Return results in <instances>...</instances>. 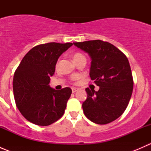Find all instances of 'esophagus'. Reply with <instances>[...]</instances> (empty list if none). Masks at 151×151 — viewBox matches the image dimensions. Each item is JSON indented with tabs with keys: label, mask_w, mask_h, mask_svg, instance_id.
<instances>
[{
	"label": "esophagus",
	"mask_w": 151,
	"mask_h": 151,
	"mask_svg": "<svg viewBox=\"0 0 151 151\" xmlns=\"http://www.w3.org/2000/svg\"><path fill=\"white\" fill-rule=\"evenodd\" d=\"M78 88H71V91H72V93H75L76 91H78Z\"/></svg>",
	"instance_id": "34e87169"
}]
</instances>
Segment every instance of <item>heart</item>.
I'll use <instances>...</instances> for the list:
<instances>
[{
  "label": "heart",
  "instance_id": "b5f03b06",
  "mask_svg": "<svg viewBox=\"0 0 151 151\" xmlns=\"http://www.w3.org/2000/svg\"><path fill=\"white\" fill-rule=\"evenodd\" d=\"M81 58H85V56L83 55V54H81V53H75V54L74 55V56H73V60H79V59H81Z\"/></svg>",
  "mask_w": 151,
  "mask_h": 151
}]
</instances>
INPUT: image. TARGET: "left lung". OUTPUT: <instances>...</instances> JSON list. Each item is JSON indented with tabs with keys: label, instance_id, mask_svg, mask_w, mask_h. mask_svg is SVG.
Listing matches in <instances>:
<instances>
[{
	"label": "left lung",
	"instance_id": "1",
	"mask_svg": "<svg viewBox=\"0 0 151 151\" xmlns=\"http://www.w3.org/2000/svg\"><path fill=\"white\" fill-rule=\"evenodd\" d=\"M91 58L90 77L98 91L86 88L83 103L85 116L97 124L119 118L127 107L133 91V77L126 56L112 44L101 40L74 42Z\"/></svg>",
	"mask_w": 151,
	"mask_h": 151
}]
</instances>
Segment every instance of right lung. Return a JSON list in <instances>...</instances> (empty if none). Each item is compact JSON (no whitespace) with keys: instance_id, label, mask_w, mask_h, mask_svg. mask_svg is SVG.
Returning <instances> with one entry per match:
<instances>
[{"instance_id":"right-lung-1","label":"right lung","mask_w":151,"mask_h":151,"mask_svg":"<svg viewBox=\"0 0 151 151\" xmlns=\"http://www.w3.org/2000/svg\"><path fill=\"white\" fill-rule=\"evenodd\" d=\"M72 43L43 44L32 48L22 58L13 79L18 109L30 122L49 126L63 116L71 94L70 88L56 91L49 85L58 59Z\"/></svg>"}]
</instances>
